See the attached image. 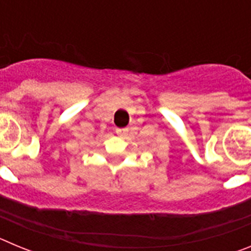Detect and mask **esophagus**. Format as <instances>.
Listing matches in <instances>:
<instances>
[{
	"instance_id": "esophagus-1",
	"label": "esophagus",
	"mask_w": 251,
	"mask_h": 251,
	"mask_svg": "<svg viewBox=\"0 0 251 251\" xmlns=\"http://www.w3.org/2000/svg\"><path fill=\"white\" fill-rule=\"evenodd\" d=\"M115 133H117L119 137H126L128 134V129L127 128H117V129H115Z\"/></svg>"
}]
</instances>
